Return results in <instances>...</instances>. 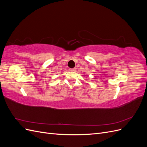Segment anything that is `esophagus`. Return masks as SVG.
I'll use <instances>...</instances> for the list:
<instances>
[{"label": "esophagus", "mask_w": 147, "mask_h": 147, "mask_svg": "<svg viewBox=\"0 0 147 147\" xmlns=\"http://www.w3.org/2000/svg\"><path fill=\"white\" fill-rule=\"evenodd\" d=\"M70 70H71V71H75L76 70V68H72V69H70Z\"/></svg>", "instance_id": "esophagus-1"}]
</instances>
